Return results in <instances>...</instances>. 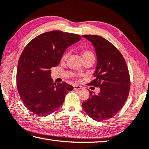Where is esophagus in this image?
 <instances>
[{"instance_id": "obj_1", "label": "esophagus", "mask_w": 149, "mask_h": 149, "mask_svg": "<svg viewBox=\"0 0 149 149\" xmlns=\"http://www.w3.org/2000/svg\"><path fill=\"white\" fill-rule=\"evenodd\" d=\"M73 88L74 90H79V89H81L82 88V87L79 85H74L73 86Z\"/></svg>"}]
</instances>
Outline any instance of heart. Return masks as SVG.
Returning a JSON list of instances; mask_svg holds the SVG:
<instances>
[{
	"label": "heart",
	"instance_id": "heart-1",
	"mask_svg": "<svg viewBox=\"0 0 149 149\" xmlns=\"http://www.w3.org/2000/svg\"><path fill=\"white\" fill-rule=\"evenodd\" d=\"M67 56H68V54H67V52H65V54L63 55L62 60H65V59L67 58ZM82 58H84L88 56H93V53L91 51H89V50H84L82 51Z\"/></svg>",
	"mask_w": 149,
	"mask_h": 149
}]
</instances>
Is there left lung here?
I'll list each match as a JSON object with an SVG mask.
<instances>
[{
	"label": "left lung",
	"mask_w": 149,
	"mask_h": 149,
	"mask_svg": "<svg viewBox=\"0 0 149 149\" xmlns=\"http://www.w3.org/2000/svg\"><path fill=\"white\" fill-rule=\"evenodd\" d=\"M82 37L93 45L97 59L95 78L89 85L99 87L100 92H90L82 105L91 118L103 121L116 116L127 99L130 87L128 69L122 54L110 42L97 35Z\"/></svg>",
	"instance_id": "obj_1"
}]
</instances>
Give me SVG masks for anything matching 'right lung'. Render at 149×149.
I'll use <instances>...</instances> for the list:
<instances>
[{"label":"right lung","mask_w":149,"mask_h":149,"mask_svg":"<svg viewBox=\"0 0 149 149\" xmlns=\"http://www.w3.org/2000/svg\"><path fill=\"white\" fill-rule=\"evenodd\" d=\"M81 36L60 30L38 36L27 45L18 61L17 87L26 108L38 116L51 114L63 104L65 95L73 87L51 78L65 50L81 40Z\"/></svg>","instance_id":"right-lung-1"}]
</instances>
